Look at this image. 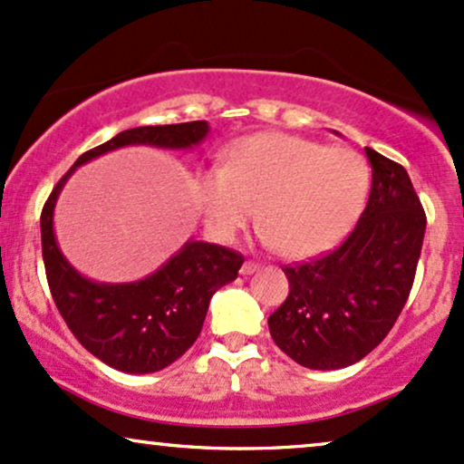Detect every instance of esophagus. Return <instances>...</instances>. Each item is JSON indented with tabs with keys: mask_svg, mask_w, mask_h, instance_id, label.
<instances>
[{
	"mask_svg": "<svg viewBox=\"0 0 464 464\" xmlns=\"http://www.w3.org/2000/svg\"><path fill=\"white\" fill-rule=\"evenodd\" d=\"M259 269H261L259 263H255V261H246L244 266H242V269H239V272H242L244 276H250V274L259 272Z\"/></svg>",
	"mask_w": 464,
	"mask_h": 464,
	"instance_id": "1",
	"label": "esophagus"
}]
</instances>
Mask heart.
I'll return each mask as SVG.
<instances>
[{"label":"heart","instance_id":"b5f03b06","mask_svg":"<svg viewBox=\"0 0 464 464\" xmlns=\"http://www.w3.org/2000/svg\"><path fill=\"white\" fill-rule=\"evenodd\" d=\"M368 184L371 169L355 150L285 132L252 134L231 145L225 167L205 173V227L231 242L256 214L263 242L286 259H308L351 231Z\"/></svg>","mask_w":464,"mask_h":464}]
</instances>
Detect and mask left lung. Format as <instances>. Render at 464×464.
Segmentation results:
<instances>
[{
    "label": "left lung",
    "instance_id": "obj_1",
    "mask_svg": "<svg viewBox=\"0 0 464 464\" xmlns=\"http://www.w3.org/2000/svg\"><path fill=\"white\" fill-rule=\"evenodd\" d=\"M371 197L353 233L321 259L283 267L289 295L269 334L293 362L338 371L366 357L411 293L426 214L402 164L366 148Z\"/></svg>",
    "mask_w": 464,
    "mask_h": 464
}]
</instances>
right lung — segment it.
Segmentation results:
<instances>
[{
	"label": "right lung",
	"instance_id": "obj_1",
	"mask_svg": "<svg viewBox=\"0 0 464 464\" xmlns=\"http://www.w3.org/2000/svg\"><path fill=\"white\" fill-rule=\"evenodd\" d=\"M209 134L208 121L140 126L115 134L76 158L46 198L40 216L46 280L57 310L83 347L115 371L158 372L192 347L201 334L209 300L237 278L244 256L225 246L188 239L148 278L137 283H96L70 266L57 246L53 212L76 167L128 145L190 150Z\"/></svg>",
	"mask_w": 464,
	"mask_h": 464
}]
</instances>
